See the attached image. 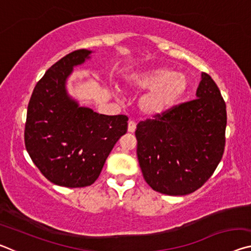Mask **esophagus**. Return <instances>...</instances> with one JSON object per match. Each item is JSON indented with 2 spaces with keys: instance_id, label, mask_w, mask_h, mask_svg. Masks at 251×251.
Segmentation results:
<instances>
[{
  "instance_id": "1",
  "label": "esophagus",
  "mask_w": 251,
  "mask_h": 251,
  "mask_svg": "<svg viewBox=\"0 0 251 251\" xmlns=\"http://www.w3.org/2000/svg\"><path fill=\"white\" fill-rule=\"evenodd\" d=\"M136 129V123L134 121H129L128 122V131L129 133H134Z\"/></svg>"
}]
</instances>
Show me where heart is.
<instances>
[{
  "label": "heart",
  "mask_w": 251,
  "mask_h": 251,
  "mask_svg": "<svg viewBox=\"0 0 251 251\" xmlns=\"http://www.w3.org/2000/svg\"><path fill=\"white\" fill-rule=\"evenodd\" d=\"M135 87L148 92L139 100V108L148 116H158L175 106L188 90L189 80L181 73L159 69L135 76Z\"/></svg>",
  "instance_id": "obj_1"
}]
</instances>
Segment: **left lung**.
<instances>
[{"instance_id":"8db88e82","label":"left lung","mask_w":251,"mask_h":251,"mask_svg":"<svg viewBox=\"0 0 251 251\" xmlns=\"http://www.w3.org/2000/svg\"><path fill=\"white\" fill-rule=\"evenodd\" d=\"M197 99L137 124V157L156 192L182 196L205 184L223 158L226 103L217 84L202 73Z\"/></svg>"}]
</instances>
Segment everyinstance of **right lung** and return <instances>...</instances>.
<instances>
[{"mask_svg": "<svg viewBox=\"0 0 251 251\" xmlns=\"http://www.w3.org/2000/svg\"><path fill=\"white\" fill-rule=\"evenodd\" d=\"M91 53L76 50L50 66L27 106L24 142L28 155L45 178L69 188L90 186L99 178L128 125L126 115L95 113L67 95L66 78Z\"/></svg>", "mask_w": 251, "mask_h": 251, "instance_id": "obj_1", "label": "right lung"}]
</instances>
